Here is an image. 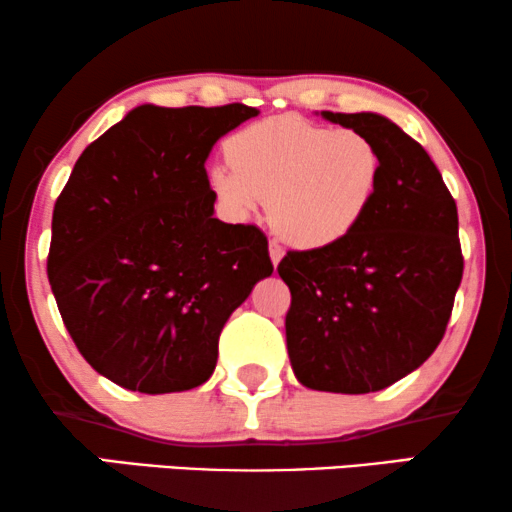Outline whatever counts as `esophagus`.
<instances>
[{"instance_id": "1", "label": "esophagus", "mask_w": 512, "mask_h": 512, "mask_svg": "<svg viewBox=\"0 0 512 512\" xmlns=\"http://www.w3.org/2000/svg\"><path fill=\"white\" fill-rule=\"evenodd\" d=\"M282 256H284V249L279 247L277 242H270V261H272V265H279V261H282Z\"/></svg>"}]
</instances>
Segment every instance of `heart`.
<instances>
[{
  "label": "heart",
  "instance_id": "1",
  "mask_svg": "<svg viewBox=\"0 0 512 512\" xmlns=\"http://www.w3.org/2000/svg\"><path fill=\"white\" fill-rule=\"evenodd\" d=\"M228 163L209 172L233 219L265 200L270 228L298 249H324L352 233L382 181V151L366 132L275 116L230 137Z\"/></svg>",
  "mask_w": 512,
  "mask_h": 512
}]
</instances>
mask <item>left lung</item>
<instances>
[{"label":"left lung","instance_id":"left-lung-1","mask_svg":"<svg viewBox=\"0 0 512 512\" xmlns=\"http://www.w3.org/2000/svg\"><path fill=\"white\" fill-rule=\"evenodd\" d=\"M321 118L356 128L382 151V181L363 221L324 249L277 265L291 291L286 349L307 389L370 394L433 354L464 275L459 216L438 167L387 116Z\"/></svg>","mask_w":512,"mask_h":512}]
</instances>
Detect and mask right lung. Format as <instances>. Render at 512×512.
<instances>
[{
    "label": "right lung",
    "mask_w": 512,
    "mask_h": 512,
    "mask_svg": "<svg viewBox=\"0 0 512 512\" xmlns=\"http://www.w3.org/2000/svg\"><path fill=\"white\" fill-rule=\"evenodd\" d=\"M247 104H142L76 160L53 209L48 282L74 345L118 387L205 384L219 335L272 275L256 226L214 219L205 163Z\"/></svg>",
    "instance_id": "add662e5"
}]
</instances>
